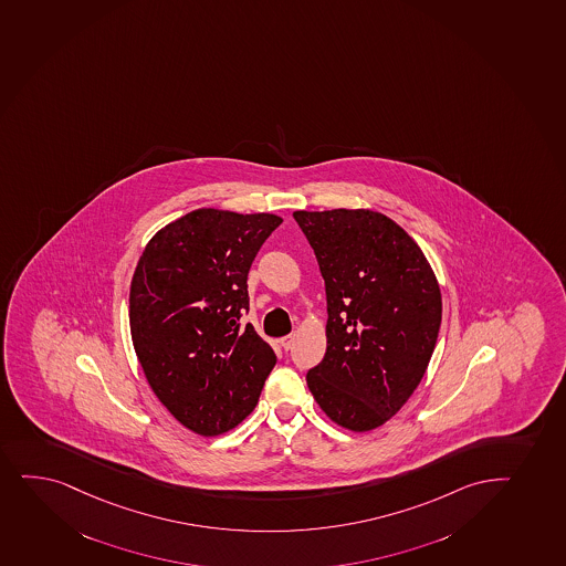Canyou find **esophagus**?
I'll return each instance as SVG.
<instances>
[{"label": "esophagus", "mask_w": 566, "mask_h": 566, "mask_svg": "<svg viewBox=\"0 0 566 566\" xmlns=\"http://www.w3.org/2000/svg\"><path fill=\"white\" fill-rule=\"evenodd\" d=\"M293 343H295V337L293 335H286V337L280 338V344H282V348L292 349Z\"/></svg>", "instance_id": "1"}]
</instances>
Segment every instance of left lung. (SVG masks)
<instances>
[{
  "mask_svg": "<svg viewBox=\"0 0 566 566\" xmlns=\"http://www.w3.org/2000/svg\"><path fill=\"white\" fill-rule=\"evenodd\" d=\"M327 298V349L306 384L349 431L399 412L426 375L442 322L439 282L405 229L375 210L293 212Z\"/></svg>",
  "mask_w": 566,
  "mask_h": 566,
  "instance_id": "8db88e82",
  "label": "left lung"
}]
</instances>
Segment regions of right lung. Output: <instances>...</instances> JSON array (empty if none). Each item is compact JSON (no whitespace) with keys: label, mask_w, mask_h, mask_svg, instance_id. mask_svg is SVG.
<instances>
[{"label":"right lung","mask_w":566,"mask_h":566,"mask_svg":"<svg viewBox=\"0 0 566 566\" xmlns=\"http://www.w3.org/2000/svg\"><path fill=\"white\" fill-rule=\"evenodd\" d=\"M280 223L265 212L193 210L159 229L135 269V354L156 397L197 434L239 426L276 363L241 318L250 308L248 271Z\"/></svg>","instance_id":"right-lung-1"}]
</instances>
